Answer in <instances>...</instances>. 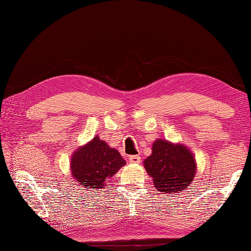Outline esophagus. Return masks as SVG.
Returning a JSON list of instances; mask_svg holds the SVG:
<instances>
[{"label": "esophagus", "mask_w": 251, "mask_h": 251, "mask_svg": "<svg viewBox=\"0 0 251 251\" xmlns=\"http://www.w3.org/2000/svg\"><path fill=\"white\" fill-rule=\"evenodd\" d=\"M140 159L141 158H140V156H138V155H133V156H130V158H128L131 164H139Z\"/></svg>", "instance_id": "esophagus-1"}]
</instances>
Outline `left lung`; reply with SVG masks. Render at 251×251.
<instances>
[{"instance_id": "8db88e82", "label": "left lung", "mask_w": 251, "mask_h": 251, "mask_svg": "<svg viewBox=\"0 0 251 251\" xmlns=\"http://www.w3.org/2000/svg\"><path fill=\"white\" fill-rule=\"evenodd\" d=\"M144 165L156 190L169 194L187 189L196 171L195 158L187 147L164 139L154 142L152 154Z\"/></svg>"}]
</instances>
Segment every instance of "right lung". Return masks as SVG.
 <instances>
[{"label":"right lung","mask_w":251,"mask_h":251,"mask_svg":"<svg viewBox=\"0 0 251 251\" xmlns=\"http://www.w3.org/2000/svg\"><path fill=\"white\" fill-rule=\"evenodd\" d=\"M126 160L116 149L109 147L99 136L79 147L71 159L73 177L85 189H102L106 179L113 177Z\"/></svg>","instance_id":"right-lung-1"}]
</instances>
